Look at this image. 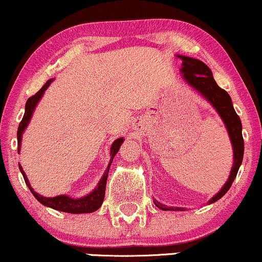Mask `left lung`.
Masks as SVG:
<instances>
[{
	"label": "left lung",
	"instance_id": "8db88e82",
	"mask_svg": "<svg viewBox=\"0 0 262 262\" xmlns=\"http://www.w3.org/2000/svg\"><path fill=\"white\" fill-rule=\"evenodd\" d=\"M179 59H182V68L180 72L183 74V78L194 88L198 93L203 97L204 99L208 100L212 105V108L217 112L221 120L226 126L228 130L230 142L232 145V153H234V163H232L230 175L224 184L223 188L220 189L219 192L214 195L208 204H212L217 201L224 195L228 192V190L234 183L235 178L240 168L241 163H243L244 158V139H243V125H241V120L235 112L234 105H232L231 98H230L229 93L220 88L215 82L214 77H212L211 70L205 64L204 62L199 61L196 58H191V57L180 56L177 54ZM154 204L160 209V210H185V208H175V206H165L164 204L159 203L158 200H154Z\"/></svg>",
	"mask_w": 262,
	"mask_h": 262
}]
</instances>
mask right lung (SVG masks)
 <instances>
[{
  "label": "right lung",
  "mask_w": 262,
  "mask_h": 262,
  "mask_svg": "<svg viewBox=\"0 0 262 262\" xmlns=\"http://www.w3.org/2000/svg\"><path fill=\"white\" fill-rule=\"evenodd\" d=\"M54 78L48 79L46 82V84L37 92L36 94L32 97L28 98L27 102H26V107H25V116L22 118L21 123L18 125V130H17V143H18V148H17V151L19 153L21 150V142H22V136H24V132L27 128V125L30 124L31 118L33 116V112L36 109L37 104H38L39 100L42 99L43 94H45L46 89L50 87V84L53 82ZM124 142L123 138H118L117 140H114L113 144L111 145V162H109L107 169H105L104 174L103 177L100 178L98 185L94 188V190H92L88 195H84L82 198H71L68 195H58V196H53V198H46L43 195H39L38 192H36L33 190V188L31 186L30 182L27 179V175L22 169L21 164H19V171H21L22 175H24V179L27 186L30 188L31 192L33 194V196L36 198L42 205L48 206V208L54 209V210L58 211H63V212H70V214H87V212H93L102 206L103 200H104V194H105V185H107V178H108V173H109V168H111V164L113 162V158L116 157V154L119 150L120 145L122 143Z\"/></svg>",
  "instance_id": "1"
}]
</instances>
